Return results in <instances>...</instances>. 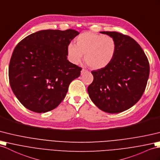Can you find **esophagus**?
<instances>
[{
  "instance_id": "34e87169",
  "label": "esophagus",
  "mask_w": 160,
  "mask_h": 160,
  "mask_svg": "<svg viewBox=\"0 0 160 160\" xmlns=\"http://www.w3.org/2000/svg\"><path fill=\"white\" fill-rule=\"evenodd\" d=\"M88 71H86V70H85V69H84V68H83L82 70H81V75H83V74H85V72H87Z\"/></svg>"
}]
</instances>
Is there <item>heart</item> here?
<instances>
[{
    "mask_svg": "<svg viewBox=\"0 0 160 160\" xmlns=\"http://www.w3.org/2000/svg\"><path fill=\"white\" fill-rule=\"evenodd\" d=\"M76 45L69 43L67 53L69 60L78 64L83 58L93 70H100L109 65L116 53V42L113 38L90 32L80 34L75 39Z\"/></svg>",
    "mask_w": 160,
    "mask_h": 160,
    "instance_id": "obj_1",
    "label": "heart"
}]
</instances>
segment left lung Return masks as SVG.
<instances>
[{
	"instance_id": "obj_1",
	"label": "left lung",
	"mask_w": 160,
	"mask_h": 160,
	"mask_svg": "<svg viewBox=\"0 0 160 160\" xmlns=\"http://www.w3.org/2000/svg\"><path fill=\"white\" fill-rule=\"evenodd\" d=\"M100 32L114 38L116 53L109 65L92 72L93 80L88 92L100 110L119 113L133 107L141 98L149 79V62L132 38L117 32Z\"/></svg>"
}]
</instances>
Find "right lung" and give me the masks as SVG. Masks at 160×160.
<instances>
[{"mask_svg": "<svg viewBox=\"0 0 160 160\" xmlns=\"http://www.w3.org/2000/svg\"><path fill=\"white\" fill-rule=\"evenodd\" d=\"M79 34L72 29L43 30L28 35L15 47L9 78L15 96L35 112L56 108L81 68L67 60V48Z\"/></svg>", "mask_w": 160, "mask_h": 160, "instance_id": "obj_1", "label": "right lung"}]
</instances>
